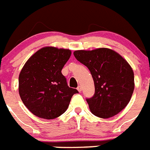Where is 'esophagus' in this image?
I'll return each mask as SVG.
<instances>
[{
  "instance_id": "esophagus-1",
  "label": "esophagus",
  "mask_w": 150,
  "mask_h": 150,
  "mask_svg": "<svg viewBox=\"0 0 150 150\" xmlns=\"http://www.w3.org/2000/svg\"><path fill=\"white\" fill-rule=\"evenodd\" d=\"M77 90L79 91V92H81V90H82V88H81V86H80V85H79V86L77 88Z\"/></svg>"
}]
</instances>
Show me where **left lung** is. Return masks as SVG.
<instances>
[{"label":"left lung","mask_w":150,"mask_h":150,"mask_svg":"<svg viewBox=\"0 0 150 150\" xmlns=\"http://www.w3.org/2000/svg\"><path fill=\"white\" fill-rule=\"evenodd\" d=\"M74 56L87 66L94 80V96L86 99L91 113L101 118L120 113L129 102L134 90V74L129 63L108 48L76 50Z\"/></svg>","instance_id":"left-lung-1"}]
</instances>
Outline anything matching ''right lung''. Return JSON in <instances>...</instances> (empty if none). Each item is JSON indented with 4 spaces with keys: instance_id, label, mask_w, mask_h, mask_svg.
<instances>
[{
    "instance_id": "1",
    "label": "right lung",
    "mask_w": 150,
    "mask_h": 150,
    "mask_svg": "<svg viewBox=\"0 0 150 150\" xmlns=\"http://www.w3.org/2000/svg\"><path fill=\"white\" fill-rule=\"evenodd\" d=\"M65 49L46 46L29 59L19 75V94L31 113L54 119L65 113L76 89L68 86L62 69L71 56Z\"/></svg>"
}]
</instances>
